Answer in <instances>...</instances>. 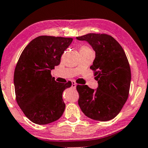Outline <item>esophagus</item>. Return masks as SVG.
Returning <instances> with one entry per match:
<instances>
[{"label":"esophagus","instance_id":"1","mask_svg":"<svg viewBox=\"0 0 148 148\" xmlns=\"http://www.w3.org/2000/svg\"><path fill=\"white\" fill-rule=\"evenodd\" d=\"M76 87V82L74 81H72V88H74V89H75Z\"/></svg>","mask_w":148,"mask_h":148}]
</instances>
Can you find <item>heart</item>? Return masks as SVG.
I'll return each instance as SVG.
<instances>
[{
    "mask_svg": "<svg viewBox=\"0 0 148 148\" xmlns=\"http://www.w3.org/2000/svg\"><path fill=\"white\" fill-rule=\"evenodd\" d=\"M80 51H91V49L89 48V47H88V46H82L81 47V49H80Z\"/></svg>",
    "mask_w": 148,
    "mask_h": 148,
    "instance_id": "heart-1",
    "label": "heart"
}]
</instances>
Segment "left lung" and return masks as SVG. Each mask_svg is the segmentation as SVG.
I'll return each instance as SVG.
<instances>
[{"label":"left lung","mask_w":148,"mask_h":148,"mask_svg":"<svg viewBox=\"0 0 148 148\" xmlns=\"http://www.w3.org/2000/svg\"><path fill=\"white\" fill-rule=\"evenodd\" d=\"M76 39L87 41L95 51L90 69L98 82L96 90L87 85L76 86L78 103L88 118L108 121L120 113L127 101L131 84V69L123 47L107 34L88 33Z\"/></svg>","instance_id":"obj_1"}]
</instances>
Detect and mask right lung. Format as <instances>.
Returning <instances> with one entry per match:
<instances>
[{"label": "right lung", "mask_w": 148, "mask_h": 148, "mask_svg": "<svg viewBox=\"0 0 148 148\" xmlns=\"http://www.w3.org/2000/svg\"><path fill=\"white\" fill-rule=\"evenodd\" d=\"M73 39L42 35L25 47L14 73L16 100L24 115L37 125L58 120L65 108L62 92L72 82L58 83L51 70L58 65Z\"/></svg>", "instance_id": "right-lung-1"}]
</instances>
